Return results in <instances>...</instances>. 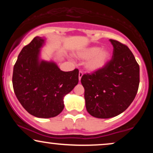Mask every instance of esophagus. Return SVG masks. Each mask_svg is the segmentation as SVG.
<instances>
[{
  "instance_id": "esophagus-1",
  "label": "esophagus",
  "mask_w": 153,
  "mask_h": 153,
  "mask_svg": "<svg viewBox=\"0 0 153 153\" xmlns=\"http://www.w3.org/2000/svg\"><path fill=\"white\" fill-rule=\"evenodd\" d=\"M82 74H83V73H82V72L81 71H79V74H78V76H79V80H80V79H81V77L82 76Z\"/></svg>"
}]
</instances>
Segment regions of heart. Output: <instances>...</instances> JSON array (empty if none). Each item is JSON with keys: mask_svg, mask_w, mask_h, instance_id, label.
I'll list each match as a JSON object with an SVG mask.
<instances>
[{"mask_svg": "<svg viewBox=\"0 0 153 153\" xmlns=\"http://www.w3.org/2000/svg\"><path fill=\"white\" fill-rule=\"evenodd\" d=\"M78 57L82 59H89L86 63L87 69L96 71L106 65L110 58V53L99 47H91L80 52Z\"/></svg>", "mask_w": 153, "mask_h": 153, "instance_id": "obj_1", "label": "heart"}]
</instances>
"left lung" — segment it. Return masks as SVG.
Returning a JSON list of instances; mask_svg holds the SVG:
<instances>
[{"mask_svg": "<svg viewBox=\"0 0 153 153\" xmlns=\"http://www.w3.org/2000/svg\"><path fill=\"white\" fill-rule=\"evenodd\" d=\"M112 58L103 68L82 76L87 111L99 119L114 117L134 101L140 84V66L127 45L109 39Z\"/></svg>", "mask_w": 153, "mask_h": 153, "instance_id": "left-lung-1", "label": "left lung"}]
</instances>
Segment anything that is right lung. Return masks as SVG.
Here are the masks:
<instances>
[{
  "label": "right lung",
  "mask_w": 153,
  "mask_h": 153,
  "mask_svg": "<svg viewBox=\"0 0 153 153\" xmlns=\"http://www.w3.org/2000/svg\"><path fill=\"white\" fill-rule=\"evenodd\" d=\"M42 38L22 49L13 67V91L25 110L39 118L54 117L64 108L63 97L78 82L79 71L64 72L54 62H39Z\"/></svg>",
  "instance_id": "1"
}]
</instances>
